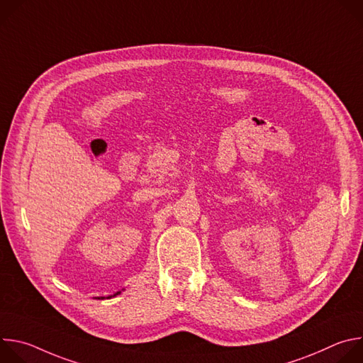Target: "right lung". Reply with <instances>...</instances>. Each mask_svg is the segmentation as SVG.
<instances>
[{
  "label": "right lung",
  "mask_w": 363,
  "mask_h": 363,
  "mask_svg": "<svg viewBox=\"0 0 363 363\" xmlns=\"http://www.w3.org/2000/svg\"><path fill=\"white\" fill-rule=\"evenodd\" d=\"M121 293H122V291H116L113 296H108L106 298H112V297H115V296H118V294H121ZM99 298H100V297H99ZM101 298H105V297H101Z\"/></svg>",
  "instance_id": "obj_1"
}]
</instances>
